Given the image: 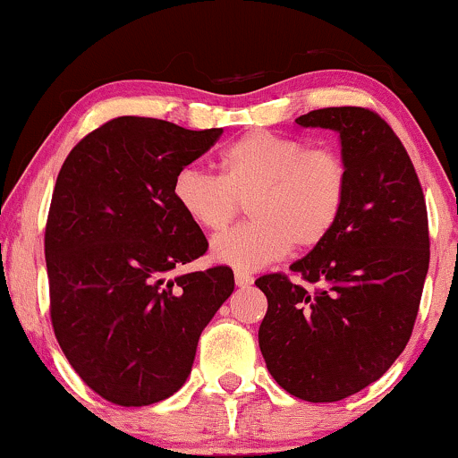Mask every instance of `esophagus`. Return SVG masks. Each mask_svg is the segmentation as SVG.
<instances>
[{"instance_id":"1","label":"esophagus","mask_w":458,"mask_h":458,"mask_svg":"<svg viewBox=\"0 0 458 458\" xmlns=\"http://www.w3.org/2000/svg\"><path fill=\"white\" fill-rule=\"evenodd\" d=\"M234 282H236V286H239V288H247V286H251V284H254V277H251L250 273H245V271H236L234 273Z\"/></svg>"}]
</instances>
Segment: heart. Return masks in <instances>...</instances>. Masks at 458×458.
<instances>
[{
	"label": "heart",
	"instance_id": "obj_1",
	"mask_svg": "<svg viewBox=\"0 0 458 458\" xmlns=\"http://www.w3.org/2000/svg\"><path fill=\"white\" fill-rule=\"evenodd\" d=\"M346 191L349 170L338 152L267 131L225 146L219 176L182 167L172 181L178 211L208 234L224 233L245 204L251 222L211 245L213 260L239 271L260 269L291 247H318L338 224Z\"/></svg>",
	"mask_w": 458,
	"mask_h": 458
}]
</instances>
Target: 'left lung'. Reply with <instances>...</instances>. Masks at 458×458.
Returning <instances> with one entry per match:
<instances>
[{"mask_svg": "<svg viewBox=\"0 0 458 458\" xmlns=\"http://www.w3.org/2000/svg\"><path fill=\"white\" fill-rule=\"evenodd\" d=\"M340 138L349 170L344 211L331 234L291 271L256 280L269 308L259 344L277 386L310 403H335L383 377L403 353L428 271V219L407 150L379 114L314 109L295 120Z\"/></svg>", "mask_w": 458, "mask_h": 458, "instance_id": "left-lung-1", "label": "left lung"}]
</instances>
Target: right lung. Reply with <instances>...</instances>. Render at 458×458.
<instances>
[{
	"label": "right lung",
	"mask_w": 458,
	"mask_h": 458,
	"mask_svg": "<svg viewBox=\"0 0 458 458\" xmlns=\"http://www.w3.org/2000/svg\"><path fill=\"white\" fill-rule=\"evenodd\" d=\"M222 133L120 115L79 141L57 174L45 230L51 323L105 401L144 407L181 390L199 334L233 295L228 267L170 277L208 247L172 181Z\"/></svg>",
	"instance_id": "add662e5"
}]
</instances>
